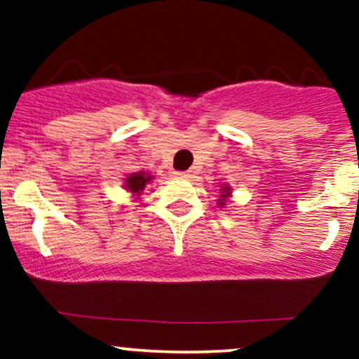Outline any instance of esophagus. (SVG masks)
<instances>
[{"mask_svg": "<svg viewBox=\"0 0 359 359\" xmlns=\"http://www.w3.org/2000/svg\"><path fill=\"white\" fill-rule=\"evenodd\" d=\"M173 175H175L177 179H189L191 173L189 172H173Z\"/></svg>", "mask_w": 359, "mask_h": 359, "instance_id": "34e87169", "label": "esophagus"}]
</instances>
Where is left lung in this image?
<instances>
[{"mask_svg": "<svg viewBox=\"0 0 359 359\" xmlns=\"http://www.w3.org/2000/svg\"><path fill=\"white\" fill-rule=\"evenodd\" d=\"M220 191H222V194H220V200H219V206H220V208H222V206H224V205H226V198H227V196H229V194H231V187H229V186H224V187H222V189H220Z\"/></svg>", "mask_w": 359, "mask_h": 359, "instance_id": "left-lung-1", "label": "left lung"}]
</instances>
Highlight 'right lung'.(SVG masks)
Returning a JSON list of instances; mask_svg holds the SVG:
<instances>
[{"label":"right lung","instance_id":"add662e5","mask_svg":"<svg viewBox=\"0 0 359 359\" xmlns=\"http://www.w3.org/2000/svg\"><path fill=\"white\" fill-rule=\"evenodd\" d=\"M153 180V177L146 172H137V173H130L125 180V187L133 194V196H140L144 191V187Z\"/></svg>","mask_w":359,"mask_h":359}]
</instances>
